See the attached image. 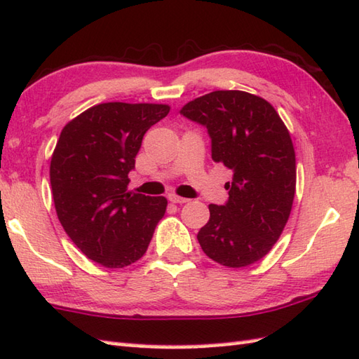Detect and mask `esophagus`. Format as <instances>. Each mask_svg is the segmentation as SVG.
<instances>
[{"instance_id":"1","label":"esophagus","mask_w":359,"mask_h":359,"mask_svg":"<svg viewBox=\"0 0 359 359\" xmlns=\"http://www.w3.org/2000/svg\"><path fill=\"white\" fill-rule=\"evenodd\" d=\"M168 199L172 202V204H185V202H188L190 199H187V198H180V196H177V194H168Z\"/></svg>"}]
</instances>
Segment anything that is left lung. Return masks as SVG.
Segmentation results:
<instances>
[{
  "mask_svg": "<svg viewBox=\"0 0 359 359\" xmlns=\"http://www.w3.org/2000/svg\"><path fill=\"white\" fill-rule=\"evenodd\" d=\"M180 114L207 128L212 158L231 169L229 198L208 205L198 242L215 262L232 269L262 259L281 236L295 196V151L269 102L243 90H215Z\"/></svg>",
  "mask_w": 359,
  "mask_h": 359,
  "instance_id": "left-lung-1",
  "label": "left lung"
}]
</instances>
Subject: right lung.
Masks as SVG:
<instances>
[{
    "mask_svg": "<svg viewBox=\"0 0 359 359\" xmlns=\"http://www.w3.org/2000/svg\"><path fill=\"white\" fill-rule=\"evenodd\" d=\"M168 113V105L108 102L61 132L50 165L57 218L84 256L107 269L144 256L166 212V198L127 193V185L146 132Z\"/></svg>",
    "mask_w": 359,
    "mask_h": 359,
    "instance_id": "add662e5",
    "label": "right lung"
}]
</instances>
